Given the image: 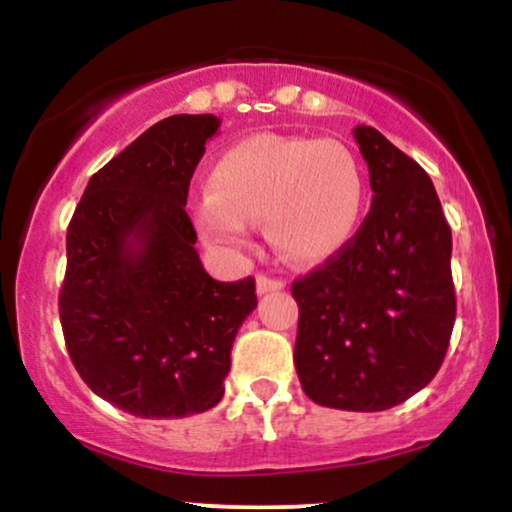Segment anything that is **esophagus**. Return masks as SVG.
Wrapping results in <instances>:
<instances>
[{
  "label": "esophagus",
  "mask_w": 512,
  "mask_h": 512,
  "mask_svg": "<svg viewBox=\"0 0 512 512\" xmlns=\"http://www.w3.org/2000/svg\"><path fill=\"white\" fill-rule=\"evenodd\" d=\"M286 286V281L274 279V276L267 274H257V293L264 296V293H272V291H281Z\"/></svg>",
  "instance_id": "esophagus-1"
}]
</instances>
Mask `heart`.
Returning <instances> with one entry per match:
<instances>
[{"label": "heart", "mask_w": 512, "mask_h": 512, "mask_svg": "<svg viewBox=\"0 0 512 512\" xmlns=\"http://www.w3.org/2000/svg\"><path fill=\"white\" fill-rule=\"evenodd\" d=\"M366 185L358 161L337 142L252 134L231 144L209 170V197L195 207L202 238L238 252L250 223L293 264H317L354 238Z\"/></svg>", "instance_id": "heart-1"}]
</instances>
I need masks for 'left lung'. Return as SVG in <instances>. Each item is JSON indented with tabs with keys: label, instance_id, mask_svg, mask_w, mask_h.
Wrapping results in <instances>:
<instances>
[{
	"label": "left lung",
	"instance_id": "obj_1",
	"mask_svg": "<svg viewBox=\"0 0 512 512\" xmlns=\"http://www.w3.org/2000/svg\"><path fill=\"white\" fill-rule=\"evenodd\" d=\"M370 202L356 236L291 286L303 392L322 407L385 411L431 383L455 325L452 236L426 170L378 129H354Z\"/></svg>",
	"mask_w": 512,
	"mask_h": 512
}]
</instances>
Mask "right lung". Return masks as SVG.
<instances>
[{
	"label": "right lung",
	"instance_id": "obj_1",
	"mask_svg": "<svg viewBox=\"0 0 512 512\" xmlns=\"http://www.w3.org/2000/svg\"><path fill=\"white\" fill-rule=\"evenodd\" d=\"M216 115H170L88 180L67 228L60 320L81 380L127 414L180 419L221 402L255 279L204 272L187 190Z\"/></svg>",
	"mask_w": 512,
	"mask_h": 512
}]
</instances>
